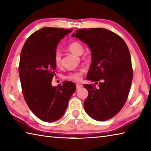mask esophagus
<instances>
[{
    "label": "esophagus",
    "mask_w": 151,
    "mask_h": 151,
    "mask_svg": "<svg viewBox=\"0 0 151 151\" xmlns=\"http://www.w3.org/2000/svg\"><path fill=\"white\" fill-rule=\"evenodd\" d=\"M76 88H77V89H79L80 88H82V85L81 84H79V83L76 84Z\"/></svg>",
    "instance_id": "1"
}]
</instances>
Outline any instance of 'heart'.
Here are the masks:
<instances>
[{
	"mask_svg": "<svg viewBox=\"0 0 151 151\" xmlns=\"http://www.w3.org/2000/svg\"><path fill=\"white\" fill-rule=\"evenodd\" d=\"M67 48L70 52H71L73 54L76 55H81L84 51V47L82 45V44L78 41H75V42H70L69 45L67 46ZM54 63L57 67H60L61 63V54L60 52H56L54 55ZM85 71L84 69H80L77 71L69 73L67 76V78L69 80H73V81H80L81 78V76L82 74Z\"/></svg>",
	"mask_w": 151,
	"mask_h": 151,
	"instance_id": "heart-1",
	"label": "heart"
}]
</instances>
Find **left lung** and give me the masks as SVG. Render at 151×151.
Masks as SVG:
<instances>
[{"label":"left lung","instance_id":"obj_1","mask_svg":"<svg viewBox=\"0 0 151 151\" xmlns=\"http://www.w3.org/2000/svg\"><path fill=\"white\" fill-rule=\"evenodd\" d=\"M86 44L91 53L87 80L88 96L84 110L93 119L105 121L114 116L128 98L133 78L131 56L126 42L114 32L103 28L81 29L72 35Z\"/></svg>","mask_w":151,"mask_h":151}]
</instances>
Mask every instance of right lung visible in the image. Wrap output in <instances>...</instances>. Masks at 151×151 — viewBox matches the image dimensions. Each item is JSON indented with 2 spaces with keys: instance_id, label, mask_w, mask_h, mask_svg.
Returning a JSON list of instances; mask_svg holds the SVG:
<instances>
[{
  "instance_id": "right-lung-1",
  "label": "right lung",
  "mask_w": 151,
  "mask_h": 151,
  "mask_svg": "<svg viewBox=\"0 0 151 151\" xmlns=\"http://www.w3.org/2000/svg\"><path fill=\"white\" fill-rule=\"evenodd\" d=\"M73 29L44 27L32 33L21 52L19 75L25 101L36 116L53 122L63 116L76 85L64 81L52 86L56 65L54 55L58 43Z\"/></svg>"
}]
</instances>
